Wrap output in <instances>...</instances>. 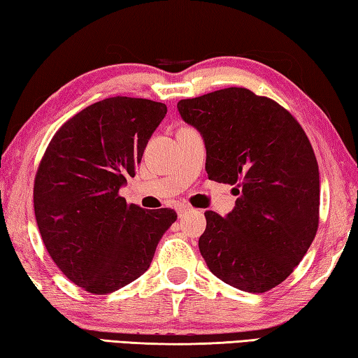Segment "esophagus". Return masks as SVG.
<instances>
[{
    "label": "esophagus",
    "mask_w": 358,
    "mask_h": 358,
    "mask_svg": "<svg viewBox=\"0 0 358 358\" xmlns=\"http://www.w3.org/2000/svg\"><path fill=\"white\" fill-rule=\"evenodd\" d=\"M176 210H178V215L179 217H184L185 214H189V212H192L193 208H192V206H189V204H179L178 208H176Z\"/></svg>",
    "instance_id": "1"
}]
</instances>
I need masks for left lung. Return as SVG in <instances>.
Instances as JSON below:
<instances>
[{"instance_id":"obj_1","label":"left lung","mask_w":358,"mask_h":358,"mask_svg":"<svg viewBox=\"0 0 358 358\" xmlns=\"http://www.w3.org/2000/svg\"><path fill=\"white\" fill-rule=\"evenodd\" d=\"M178 110L206 144L210 180L239 195L227 217L206 210L199 252L209 271L247 292L289 277L319 227V166L302 125L247 87L182 99Z\"/></svg>"}]
</instances>
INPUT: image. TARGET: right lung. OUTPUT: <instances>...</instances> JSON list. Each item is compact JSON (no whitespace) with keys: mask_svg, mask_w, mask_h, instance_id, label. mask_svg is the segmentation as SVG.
Returning <instances> with one entry per match:
<instances>
[{"mask_svg":"<svg viewBox=\"0 0 358 358\" xmlns=\"http://www.w3.org/2000/svg\"><path fill=\"white\" fill-rule=\"evenodd\" d=\"M165 115L166 105L154 100H100L61 125L37 168L43 245L69 280L96 296L141 277L178 218L174 209L144 210L119 195Z\"/></svg>","mask_w":358,"mask_h":358,"instance_id":"right-lung-1","label":"right lung"}]
</instances>
